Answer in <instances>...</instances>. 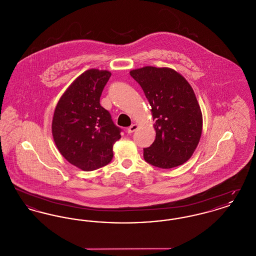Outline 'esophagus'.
<instances>
[{"label":"esophagus","mask_w":256,"mask_h":256,"mask_svg":"<svg viewBox=\"0 0 256 256\" xmlns=\"http://www.w3.org/2000/svg\"><path fill=\"white\" fill-rule=\"evenodd\" d=\"M137 128H138V124H132L128 128V134H132Z\"/></svg>","instance_id":"obj_1"}]
</instances>
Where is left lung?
<instances>
[{
	"label": "left lung",
	"mask_w": 256,
	"mask_h": 256,
	"mask_svg": "<svg viewBox=\"0 0 256 256\" xmlns=\"http://www.w3.org/2000/svg\"><path fill=\"white\" fill-rule=\"evenodd\" d=\"M130 74L142 87L156 121V140L144 148V159L162 169L182 165L194 154L202 130L193 88L170 68L146 66Z\"/></svg>",
	"instance_id": "8db88e82"
}]
</instances>
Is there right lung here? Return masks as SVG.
Returning <instances> with one entry per match:
<instances>
[{
    "label": "right lung",
    "mask_w": 256,
    "mask_h": 256,
    "mask_svg": "<svg viewBox=\"0 0 256 256\" xmlns=\"http://www.w3.org/2000/svg\"><path fill=\"white\" fill-rule=\"evenodd\" d=\"M111 73L90 69L78 76L61 96L54 113L52 132L63 158L82 170L108 165L122 130L114 124L100 98Z\"/></svg>",
    "instance_id": "1"
}]
</instances>
